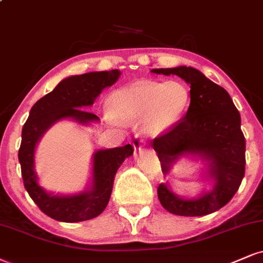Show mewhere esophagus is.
Returning <instances> with one entry per match:
<instances>
[{
	"label": "esophagus",
	"mask_w": 263,
	"mask_h": 263,
	"mask_svg": "<svg viewBox=\"0 0 263 263\" xmlns=\"http://www.w3.org/2000/svg\"><path fill=\"white\" fill-rule=\"evenodd\" d=\"M133 146H134L135 151H140L142 146H144V142H142L139 135H135L134 139H133Z\"/></svg>",
	"instance_id": "34e87169"
}]
</instances>
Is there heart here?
Instances as JSON below:
<instances>
[{"mask_svg": "<svg viewBox=\"0 0 263 263\" xmlns=\"http://www.w3.org/2000/svg\"><path fill=\"white\" fill-rule=\"evenodd\" d=\"M189 86L180 80H141L111 93L107 100L109 123L140 119L141 132L157 138L171 130L190 106Z\"/></svg>", "mask_w": 263, "mask_h": 263, "instance_id": "1", "label": "heart"}]
</instances>
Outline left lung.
I'll return each instance as SVG.
<instances>
[{
    "instance_id": "left-lung-1",
    "label": "left lung",
    "mask_w": 263,
    "mask_h": 263,
    "mask_svg": "<svg viewBox=\"0 0 263 263\" xmlns=\"http://www.w3.org/2000/svg\"><path fill=\"white\" fill-rule=\"evenodd\" d=\"M151 72L180 77L190 85L191 93L186 115L166 134L151 141L162 172L167 174L180 156L193 155L207 162V173L215 183L212 190L196 199H183L162 183L157 189L158 200L168 212L178 216L196 217L216 212L232 200L245 174L240 113L229 93L195 68L180 66Z\"/></svg>"
}]
</instances>
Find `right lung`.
Returning a JSON list of instances; mask_svg holds the SVG:
<instances>
[{
  "mask_svg": "<svg viewBox=\"0 0 263 263\" xmlns=\"http://www.w3.org/2000/svg\"><path fill=\"white\" fill-rule=\"evenodd\" d=\"M119 76L121 72L113 69L66 78L31 107L28 121L23 126L18 152L23 183L39 209L56 221L82 222L101 215L111 197L117 171L125 158L132 156L134 148L128 144L96 151L92 157L91 186L76 195H53L46 193L37 183L34 171L36 144L51 125L62 119L70 118L84 125L100 121L99 117L85 108L92 106L102 90L112 86Z\"/></svg>",
  "mask_w": 263,
  "mask_h": 263,
  "instance_id": "right-lung-1",
  "label": "right lung"
}]
</instances>
